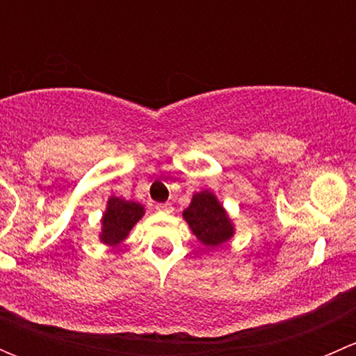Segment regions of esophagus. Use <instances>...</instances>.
Listing matches in <instances>:
<instances>
[{
  "mask_svg": "<svg viewBox=\"0 0 356 356\" xmlns=\"http://www.w3.org/2000/svg\"><path fill=\"white\" fill-rule=\"evenodd\" d=\"M156 210L158 211H172V207H170V203H161V204H156Z\"/></svg>",
  "mask_w": 356,
  "mask_h": 356,
  "instance_id": "34e87169",
  "label": "esophagus"
}]
</instances>
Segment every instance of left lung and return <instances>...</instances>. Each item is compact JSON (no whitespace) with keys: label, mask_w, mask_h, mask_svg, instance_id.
Returning a JSON list of instances; mask_svg holds the SVG:
<instances>
[{"label":"left lung","mask_w":356,"mask_h":356,"mask_svg":"<svg viewBox=\"0 0 356 356\" xmlns=\"http://www.w3.org/2000/svg\"><path fill=\"white\" fill-rule=\"evenodd\" d=\"M182 217L201 245L213 250L231 241L236 232L225 208L208 189L193 195L189 207L182 211Z\"/></svg>","instance_id":"obj_1"}]
</instances>
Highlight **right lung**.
<instances>
[{
    "instance_id": "right-lung-1",
    "label": "right lung",
    "mask_w": 356,
    "mask_h": 356,
    "mask_svg": "<svg viewBox=\"0 0 356 356\" xmlns=\"http://www.w3.org/2000/svg\"><path fill=\"white\" fill-rule=\"evenodd\" d=\"M143 215H145V207L141 203L110 196L102 217L99 241L111 248L118 246L124 239H127L129 232L141 220Z\"/></svg>"
}]
</instances>
